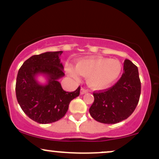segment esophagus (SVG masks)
Listing matches in <instances>:
<instances>
[{"instance_id":"esophagus-1","label":"esophagus","mask_w":159,"mask_h":159,"mask_svg":"<svg viewBox=\"0 0 159 159\" xmlns=\"http://www.w3.org/2000/svg\"><path fill=\"white\" fill-rule=\"evenodd\" d=\"M80 93H81V95L85 94V93H87V90H86V89L83 88V87H81V91H80Z\"/></svg>"}]
</instances>
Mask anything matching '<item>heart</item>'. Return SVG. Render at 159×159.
Wrapping results in <instances>:
<instances>
[{
  "mask_svg": "<svg viewBox=\"0 0 159 159\" xmlns=\"http://www.w3.org/2000/svg\"><path fill=\"white\" fill-rule=\"evenodd\" d=\"M122 63L116 59L91 57L78 60L75 69L72 65L66 66L70 77L78 79V74L86 77L87 85L95 90H105L112 85L121 74Z\"/></svg>",
  "mask_w": 159,
  "mask_h": 159,
  "instance_id": "b5f03b06",
  "label": "heart"
}]
</instances>
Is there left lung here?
<instances>
[{"label":"left lung","mask_w":159,"mask_h":159,"mask_svg":"<svg viewBox=\"0 0 159 159\" xmlns=\"http://www.w3.org/2000/svg\"><path fill=\"white\" fill-rule=\"evenodd\" d=\"M124 72L111 88L94 92V102L90 114L99 123L114 124L127 119L135 110L140 96V81L138 67L125 60Z\"/></svg>","instance_id":"obj_1"}]
</instances>
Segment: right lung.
I'll list each match as a JSON object with an SVG mask.
<instances>
[{
	"mask_svg": "<svg viewBox=\"0 0 159 159\" xmlns=\"http://www.w3.org/2000/svg\"><path fill=\"white\" fill-rule=\"evenodd\" d=\"M62 53V51L48 52L30 57L18 72L16 84L18 102L29 118L39 123L61 120L66 114L70 102L80 94V87L73 92H66L58 81L65 75L59 58ZM38 74L47 77L45 85L36 80Z\"/></svg>",
	"mask_w": 159,
	"mask_h": 159,
	"instance_id": "add662e5",
	"label": "right lung"
}]
</instances>
